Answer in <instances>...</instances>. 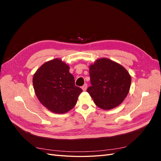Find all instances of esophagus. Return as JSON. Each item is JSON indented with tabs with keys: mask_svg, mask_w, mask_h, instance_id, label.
I'll use <instances>...</instances> for the list:
<instances>
[{
	"mask_svg": "<svg viewBox=\"0 0 161 161\" xmlns=\"http://www.w3.org/2000/svg\"><path fill=\"white\" fill-rule=\"evenodd\" d=\"M86 89H87V85L86 84H85L83 86H82V91H86Z\"/></svg>",
	"mask_w": 161,
	"mask_h": 161,
	"instance_id": "1",
	"label": "esophagus"
}]
</instances>
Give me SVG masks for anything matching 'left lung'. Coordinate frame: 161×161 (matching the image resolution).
I'll return each mask as SVG.
<instances>
[{"mask_svg": "<svg viewBox=\"0 0 161 161\" xmlns=\"http://www.w3.org/2000/svg\"><path fill=\"white\" fill-rule=\"evenodd\" d=\"M91 86L87 89L95 105L104 110L119 106L127 97L131 78L125 68L107 58L89 66Z\"/></svg>", "mask_w": 161, "mask_h": 161, "instance_id": "8db88e82", "label": "left lung"}]
</instances>
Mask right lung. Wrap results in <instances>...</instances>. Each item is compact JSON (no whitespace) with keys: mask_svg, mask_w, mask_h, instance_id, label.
Masks as SVG:
<instances>
[{"mask_svg":"<svg viewBox=\"0 0 161 161\" xmlns=\"http://www.w3.org/2000/svg\"><path fill=\"white\" fill-rule=\"evenodd\" d=\"M70 67L60 58L45 62L33 75V85L40 103L54 114L71 110L82 90L75 86Z\"/></svg>","mask_w":161,"mask_h":161,"instance_id":"obj_1","label":"right lung"}]
</instances>
